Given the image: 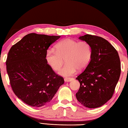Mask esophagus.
<instances>
[{"label":"esophagus","mask_w":128,"mask_h":128,"mask_svg":"<svg viewBox=\"0 0 128 128\" xmlns=\"http://www.w3.org/2000/svg\"><path fill=\"white\" fill-rule=\"evenodd\" d=\"M74 80L73 78H65L64 81L66 82H70Z\"/></svg>","instance_id":"esophagus-1"}]
</instances>
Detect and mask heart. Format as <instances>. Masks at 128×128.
Here are the masks:
<instances>
[{"label": "heart", "instance_id": "obj_1", "mask_svg": "<svg viewBox=\"0 0 128 128\" xmlns=\"http://www.w3.org/2000/svg\"><path fill=\"white\" fill-rule=\"evenodd\" d=\"M56 51L48 50L46 59L54 70L58 71L64 63L66 64L59 71L62 76L69 77L74 74L77 69L83 70L88 66L92 57V48L86 41H78L66 38L55 46Z\"/></svg>", "mask_w": 128, "mask_h": 128}]
</instances>
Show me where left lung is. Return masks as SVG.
I'll list each match as a JSON object with an SVG mask.
<instances>
[{"label":"left lung","instance_id":"8db88e82","mask_svg":"<svg viewBox=\"0 0 128 128\" xmlns=\"http://www.w3.org/2000/svg\"><path fill=\"white\" fill-rule=\"evenodd\" d=\"M80 40L92 48V57L85 70L76 78L80 87L77 99L89 108L100 107L112 98L120 78L121 64L114 46L100 36L86 34Z\"/></svg>","mask_w":128,"mask_h":128}]
</instances>
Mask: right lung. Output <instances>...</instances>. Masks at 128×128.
Returning <instances> with one entry per match:
<instances>
[{
	"mask_svg": "<svg viewBox=\"0 0 128 128\" xmlns=\"http://www.w3.org/2000/svg\"><path fill=\"white\" fill-rule=\"evenodd\" d=\"M60 37L30 33L9 51L6 66L10 86L15 95L28 105L46 104L64 83L46 59L48 47Z\"/></svg>",
	"mask_w": 128,
	"mask_h": 128,
	"instance_id": "obj_1",
	"label": "right lung"
}]
</instances>
